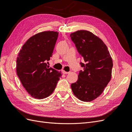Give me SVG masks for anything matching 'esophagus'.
I'll return each instance as SVG.
<instances>
[{"mask_svg": "<svg viewBox=\"0 0 132 132\" xmlns=\"http://www.w3.org/2000/svg\"><path fill=\"white\" fill-rule=\"evenodd\" d=\"M62 73H63L64 74H69L70 72H68V71H65V70H62Z\"/></svg>", "mask_w": 132, "mask_h": 132, "instance_id": "esophagus-1", "label": "esophagus"}]
</instances>
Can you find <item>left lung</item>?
Here are the masks:
<instances>
[{
    "instance_id": "1",
    "label": "left lung",
    "mask_w": 132,
    "mask_h": 132,
    "mask_svg": "<svg viewBox=\"0 0 132 132\" xmlns=\"http://www.w3.org/2000/svg\"><path fill=\"white\" fill-rule=\"evenodd\" d=\"M85 63L80 64L78 80L71 84L74 95L80 100L89 102L98 97L111 79L112 59L106 45L90 31H77L70 35Z\"/></svg>"
}]
</instances>
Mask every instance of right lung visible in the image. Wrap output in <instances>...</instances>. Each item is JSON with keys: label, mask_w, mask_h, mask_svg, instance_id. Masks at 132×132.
Returning <instances> with one entry per match:
<instances>
[{"label": "right lung", "mask_w": 132, "mask_h": 132, "mask_svg": "<svg viewBox=\"0 0 132 132\" xmlns=\"http://www.w3.org/2000/svg\"><path fill=\"white\" fill-rule=\"evenodd\" d=\"M58 32L44 31L25 42L16 60V72L22 86L32 97L43 99L53 93L62 73L50 67Z\"/></svg>", "instance_id": "add662e5"}]
</instances>
